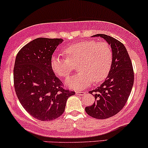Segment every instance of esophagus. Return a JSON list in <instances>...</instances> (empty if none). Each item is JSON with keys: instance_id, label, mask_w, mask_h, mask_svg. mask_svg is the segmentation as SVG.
<instances>
[{"instance_id": "esophagus-1", "label": "esophagus", "mask_w": 148, "mask_h": 148, "mask_svg": "<svg viewBox=\"0 0 148 148\" xmlns=\"http://www.w3.org/2000/svg\"><path fill=\"white\" fill-rule=\"evenodd\" d=\"M75 94H77V95H79V96H84V95H85L86 92H76Z\"/></svg>"}]
</instances>
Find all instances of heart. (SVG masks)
I'll return each instance as SVG.
<instances>
[{
  "mask_svg": "<svg viewBox=\"0 0 148 148\" xmlns=\"http://www.w3.org/2000/svg\"><path fill=\"white\" fill-rule=\"evenodd\" d=\"M66 57L53 54L50 66L53 72L59 77H66L78 64L77 74L66 80L67 87L80 90L88 87L93 81L104 80L110 72L112 63V52L106 42L86 40L68 45L63 50Z\"/></svg>",
  "mask_w": 148,
  "mask_h": 148,
  "instance_id": "b5f03b06",
  "label": "heart"
}]
</instances>
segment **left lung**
I'll use <instances>...</instances> for the list:
<instances>
[{
	"label": "left lung",
	"mask_w": 148,
	"mask_h": 148,
	"mask_svg": "<svg viewBox=\"0 0 148 148\" xmlns=\"http://www.w3.org/2000/svg\"><path fill=\"white\" fill-rule=\"evenodd\" d=\"M110 45L112 52V66L105 82L90 91L96 102L85 108L86 112L96 119L112 117L122 110L132 92L134 80V70L127 49L115 38L105 34H96Z\"/></svg>",
	"instance_id": "1"
}]
</instances>
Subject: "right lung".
<instances>
[{
	"instance_id": "obj_1",
	"label": "right lung",
	"mask_w": 148,
	"mask_h": 148,
	"mask_svg": "<svg viewBox=\"0 0 148 148\" xmlns=\"http://www.w3.org/2000/svg\"><path fill=\"white\" fill-rule=\"evenodd\" d=\"M62 42L61 38H36L21 48L16 56V94L25 110L41 121L58 118L65 110L67 99L75 94L63 88L50 66L53 53Z\"/></svg>"
}]
</instances>
